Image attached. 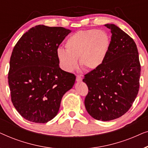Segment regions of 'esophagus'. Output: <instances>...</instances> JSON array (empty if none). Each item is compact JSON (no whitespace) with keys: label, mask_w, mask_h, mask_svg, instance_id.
I'll return each instance as SVG.
<instances>
[{"label":"esophagus","mask_w":148,"mask_h":148,"mask_svg":"<svg viewBox=\"0 0 148 148\" xmlns=\"http://www.w3.org/2000/svg\"><path fill=\"white\" fill-rule=\"evenodd\" d=\"M76 81H77V82H82V77L81 75H77L76 76Z\"/></svg>","instance_id":"34e87169"}]
</instances>
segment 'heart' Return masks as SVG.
Returning a JSON list of instances; mask_svg holds the SVG:
<instances>
[{
	"instance_id": "heart-1",
	"label": "heart",
	"mask_w": 148,
	"mask_h": 148,
	"mask_svg": "<svg viewBox=\"0 0 148 148\" xmlns=\"http://www.w3.org/2000/svg\"><path fill=\"white\" fill-rule=\"evenodd\" d=\"M110 46V38L106 32L96 29L76 32L66 40V50L59 48L56 56L60 66L66 72H71L79 63L84 70L98 69L104 62Z\"/></svg>"
}]
</instances>
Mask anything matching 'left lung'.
<instances>
[{
	"label": "left lung",
	"instance_id": "obj_1",
	"mask_svg": "<svg viewBox=\"0 0 148 148\" xmlns=\"http://www.w3.org/2000/svg\"><path fill=\"white\" fill-rule=\"evenodd\" d=\"M110 29V46L104 62L85 75L88 87L85 106L98 121H108L125 114L132 106L139 89L141 65L134 40L114 24Z\"/></svg>",
	"mask_w": 148,
	"mask_h": 148
}]
</instances>
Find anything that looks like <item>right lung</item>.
Returning a JSON list of instances; mask_svg holds the SVG:
<instances>
[{
    "instance_id": "obj_1",
    "label": "right lung",
    "mask_w": 148,
    "mask_h": 148,
    "mask_svg": "<svg viewBox=\"0 0 148 148\" xmlns=\"http://www.w3.org/2000/svg\"><path fill=\"white\" fill-rule=\"evenodd\" d=\"M71 30L38 25L15 44L8 76L11 101L26 120L46 123L59 110L63 95L75 82L74 74L59 66L58 46Z\"/></svg>"
}]
</instances>
